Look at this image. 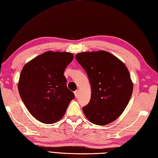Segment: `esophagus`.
Returning a JSON list of instances; mask_svg holds the SVG:
<instances>
[{
	"instance_id": "1",
	"label": "esophagus",
	"mask_w": 158,
	"mask_h": 158,
	"mask_svg": "<svg viewBox=\"0 0 158 158\" xmlns=\"http://www.w3.org/2000/svg\"><path fill=\"white\" fill-rule=\"evenodd\" d=\"M74 94H75V96L76 98L78 97V96H79V90H78V89L74 92Z\"/></svg>"
}]
</instances>
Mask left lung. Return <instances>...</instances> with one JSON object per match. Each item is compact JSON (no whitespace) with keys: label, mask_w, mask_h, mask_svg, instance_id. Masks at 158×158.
Here are the masks:
<instances>
[{"label":"left lung","mask_w":158,"mask_h":158,"mask_svg":"<svg viewBox=\"0 0 158 158\" xmlns=\"http://www.w3.org/2000/svg\"><path fill=\"white\" fill-rule=\"evenodd\" d=\"M75 58L87 73L91 98L83 113L93 124L106 125L121 115L130 100L133 83L125 65L110 52H83Z\"/></svg>","instance_id":"left-lung-1"}]
</instances>
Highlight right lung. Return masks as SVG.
Listing matches in <instances>:
<instances>
[{
    "mask_svg": "<svg viewBox=\"0 0 158 158\" xmlns=\"http://www.w3.org/2000/svg\"><path fill=\"white\" fill-rule=\"evenodd\" d=\"M73 54L47 51L23 67L18 88L31 114L45 124L57 122L64 115L75 94L67 88L64 70Z\"/></svg>",
    "mask_w": 158,
    "mask_h": 158,
    "instance_id": "right-lung-1",
    "label": "right lung"
}]
</instances>
